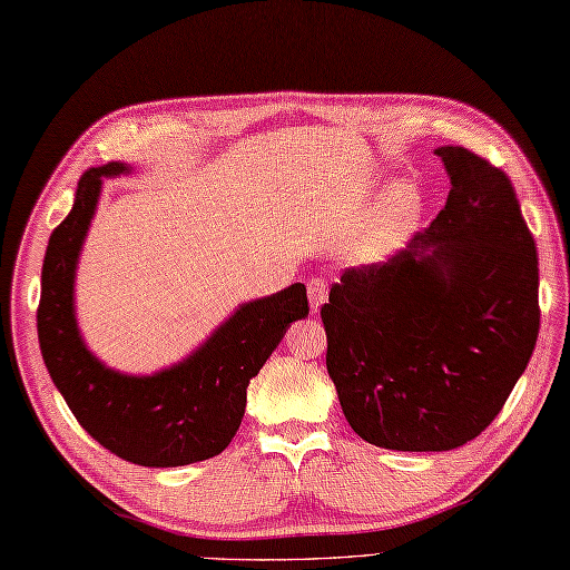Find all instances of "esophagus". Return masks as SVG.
<instances>
[{"instance_id": "34e87169", "label": "esophagus", "mask_w": 570, "mask_h": 570, "mask_svg": "<svg viewBox=\"0 0 570 570\" xmlns=\"http://www.w3.org/2000/svg\"><path fill=\"white\" fill-rule=\"evenodd\" d=\"M307 297H309V309L317 312L324 302H327V283L322 277H315V281L307 283Z\"/></svg>"}]
</instances>
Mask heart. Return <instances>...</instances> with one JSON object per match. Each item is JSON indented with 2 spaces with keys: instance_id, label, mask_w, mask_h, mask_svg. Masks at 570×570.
Returning a JSON list of instances; mask_svg holds the SVG:
<instances>
[{
  "instance_id": "b5f03b06",
  "label": "heart",
  "mask_w": 570,
  "mask_h": 570,
  "mask_svg": "<svg viewBox=\"0 0 570 570\" xmlns=\"http://www.w3.org/2000/svg\"><path fill=\"white\" fill-rule=\"evenodd\" d=\"M358 214H362V208H350V212H344V224H352ZM421 194L413 187H409V184H399V187L389 189L366 218L362 230L356 234L352 243V255L356 261L381 258V255H386L389 250L401 246V243L413 234L417 220H421Z\"/></svg>"
}]
</instances>
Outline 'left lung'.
I'll use <instances>...</instances> for the list:
<instances>
[{"instance_id": "obj_1", "label": "left lung", "mask_w": 570, "mask_h": 570, "mask_svg": "<svg viewBox=\"0 0 570 570\" xmlns=\"http://www.w3.org/2000/svg\"><path fill=\"white\" fill-rule=\"evenodd\" d=\"M445 208L379 265L346 268L322 307L327 371L358 438L443 452L478 438L539 336V258L502 169L438 147Z\"/></svg>"}]
</instances>
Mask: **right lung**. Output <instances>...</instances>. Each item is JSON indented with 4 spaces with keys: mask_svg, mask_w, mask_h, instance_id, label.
Masks as SVG:
<instances>
[{
    "mask_svg": "<svg viewBox=\"0 0 570 570\" xmlns=\"http://www.w3.org/2000/svg\"><path fill=\"white\" fill-rule=\"evenodd\" d=\"M125 161L88 169L76 202L49 238L37 312L43 364L76 421L115 455L142 468H181L218 455L246 413L253 376L283 342L293 322L307 317L302 283L250 299L206 342L155 374H122L88 350L76 320V271L102 177L130 174Z\"/></svg>",
    "mask_w": 570,
    "mask_h": 570,
    "instance_id": "add662e5",
    "label": "right lung"
}]
</instances>
